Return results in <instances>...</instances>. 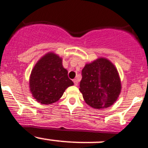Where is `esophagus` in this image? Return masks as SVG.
I'll list each match as a JSON object with an SVG mask.
<instances>
[{
	"mask_svg": "<svg viewBox=\"0 0 148 148\" xmlns=\"http://www.w3.org/2000/svg\"><path fill=\"white\" fill-rule=\"evenodd\" d=\"M73 82H74V85H75L76 86H77V85H78V80H77V79H74V80H73Z\"/></svg>",
	"mask_w": 148,
	"mask_h": 148,
	"instance_id": "obj_1",
	"label": "esophagus"
}]
</instances>
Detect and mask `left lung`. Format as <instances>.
Returning <instances> with one entry per match:
<instances>
[{
    "label": "left lung",
    "instance_id": "obj_1",
    "mask_svg": "<svg viewBox=\"0 0 148 148\" xmlns=\"http://www.w3.org/2000/svg\"><path fill=\"white\" fill-rule=\"evenodd\" d=\"M79 87L87 104L100 110L116 101L121 93V83L114 65L106 58H99L85 65Z\"/></svg>",
    "mask_w": 148,
    "mask_h": 148
}]
</instances>
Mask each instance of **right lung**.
I'll use <instances>...</instances> for the list:
<instances>
[{"label": "right lung", "mask_w": 148, "mask_h": 148, "mask_svg": "<svg viewBox=\"0 0 148 148\" xmlns=\"http://www.w3.org/2000/svg\"><path fill=\"white\" fill-rule=\"evenodd\" d=\"M29 84L34 99L43 104L58 101L65 90L74 85L62 65V59L52 52L37 62L30 74Z\"/></svg>", "instance_id": "add662e5"}]
</instances>
